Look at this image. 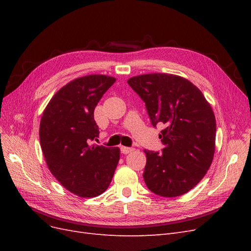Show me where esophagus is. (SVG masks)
I'll return each instance as SVG.
<instances>
[{"instance_id": "1", "label": "esophagus", "mask_w": 251, "mask_h": 251, "mask_svg": "<svg viewBox=\"0 0 251 251\" xmlns=\"http://www.w3.org/2000/svg\"><path fill=\"white\" fill-rule=\"evenodd\" d=\"M120 150H121V153H123V154H128V153H131L132 151H134L133 148H126V147H121Z\"/></svg>"}]
</instances>
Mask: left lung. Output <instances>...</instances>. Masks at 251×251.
<instances>
[{
    "mask_svg": "<svg viewBox=\"0 0 251 251\" xmlns=\"http://www.w3.org/2000/svg\"><path fill=\"white\" fill-rule=\"evenodd\" d=\"M127 83L146 102L151 125L165 126L159 135L162 153L144 150V182L161 197L186 194L202 180L214 159L216 117L209 102L179 75L142 74Z\"/></svg>",
    "mask_w": 251,
    "mask_h": 251,
    "instance_id": "left-lung-1",
    "label": "left lung"
}]
</instances>
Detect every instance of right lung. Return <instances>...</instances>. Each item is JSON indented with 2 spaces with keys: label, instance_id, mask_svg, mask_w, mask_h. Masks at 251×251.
<instances>
[{
  "label": "right lung",
  "instance_id": "add662e5",
  "mask_svg": "<svg viewBox=\"0 0 251 251\" xmlns=\"http://www.w3.org/2000/svg\"><path fill=\"white\" fill-rule=\"evenodd\" d=\"M115 77L91 74L68 82L48 102L40 124V141L51 174L80 198H94L111 183L119 148L91 144L98 135L94 110Z\"/></svg>",
  "mask_w": 251,
  "mask_h": 251
}]
</instances>
